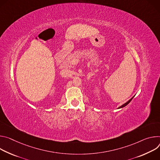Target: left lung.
<instances>
[{"label":"left lung","mask_w":160,"mask_h":160,"mask_svg":"<svg viewBox=\"0 0 160 160\" xmlns=\"http://www.w3.org/2000/svg\"><path fill=\"white\" fill-rule=\"evenodd\" d=\"M133 97H132V98H131L130 100H128V101L127 102L125 103H124L123 105H122L121 106H120V107L119 108H119H124V107H125V106H126V105H128V103H130V102H131V100H132L133 99Z\"/></svg>","instance_id":"1"}]
</instances>
